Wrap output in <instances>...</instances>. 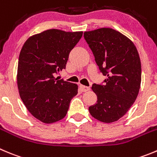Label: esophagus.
<instances>
[{
  "label": "esophagus",
  "instance_id": "esophagus-1",
  "mask_svg": "<svg viewBox=\"0 0 157 157\" xmlns=\"http://www.w3.org/2000/svg\"><path fill=\"white\" fill-rule=\"evenodd\" d=\"M80 90H82L83 92H87L88 90H90V87H86V86H83V85H80Z\"/></svg>",
  "mask_w": 157,
  "mask_h": 157
}]
</instances>
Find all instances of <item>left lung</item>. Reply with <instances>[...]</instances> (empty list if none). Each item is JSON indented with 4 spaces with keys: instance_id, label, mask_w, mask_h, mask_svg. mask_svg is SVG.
I'll list each match as a JSON object with an SVG mask.
<instances>
[{
    "instance_id": "8db88e82",
    "label": "left lung",
    "mask_w": 157,
    "mask_h": 157,
    "mask_svg": "<svg viewBox=\"0 0 157 157\" xmlns=\"http://www.w3.org/2000/svg\"><path fill=\"white\" fill-rule=\"evenodd\" d=\"M83 36L103 75L104 85L94 83L98 101L89 107L98 121L112 123L126 114L138 96L141 84V62L132 42L116 30L101 28Z\"/></svg>"
}]
</instances>
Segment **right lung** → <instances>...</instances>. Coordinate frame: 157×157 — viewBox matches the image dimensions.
<instances>
[{"mask_svg":"<svg viewBox=\"0 0 157 157\" xmlns=\"http://www.w3.org/2000/svg\"><path fill=\"white\" fill-rule=\"evenodd\" d=\"M82 36L83 32L49 29L30 36L21 48L17 73L19 94L28 111L42 122L63 119L77 94V84L59 80L55 74L66 68L70 52Z\"/></svg>","mask_w":157,"mask_h":157,"instance_id":"right-lung-1","label":"right lung"}]
</instances>
